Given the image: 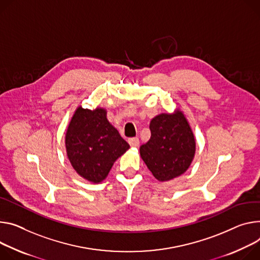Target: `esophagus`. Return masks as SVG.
Wrapping results in <instances>:
<instances>
[{
    "label": "esophagus",
    "instance_id": "obj_1",
    "mask_svg": "<svg viewBox=\"0 0 260 260\" xmlns=\"http://www.w3.org/2000/svg\"><path fill=\"white\" fill-rule=\"evenodd\" d=\"M128 143L132 147H138L140 145V141L139 138H131L128 139Z\"/></svg>",
    "mask_w": 260,
    "mask_h": 260
}]
</instances>
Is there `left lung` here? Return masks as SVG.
Returning a JSON list of instances; mask_svg holds the SVG:
<instances>
[{
	"mask_svg": "<svg viewBox=\"0 0 260 260\" xmlns=\"http://www.w3.org/2000/svg\"><path fill=\"white\" fill-rule=\"evenodd\" d=\"M151 137L140 147V154L152 175L168 181L183 174L194 158L196 141L183 113L155 116L149 125Z\"/></svg>",
	"mask_w": 260,
	"mask_h": 260,
	"instance_id": "8db88e82",
	"label": "left lung"
}]
</instances>
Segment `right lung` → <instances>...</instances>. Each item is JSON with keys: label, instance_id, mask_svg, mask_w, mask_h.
Listing matches in <instances>:
<instances>
[{"label": "right lung", "instance_id": "1", "mask_svg": "<svg viewBox=\"0 0 260 260\" xmlns=\"http://www.w3.org/2000/svg\"><path fill=\"white\" fill-rule=\"evenodd\" d=\"M65 146L68 159L76 172L93 183L108 176L115 160L129 145L108 121L102 108L79 107L66 131Z\"/></svg>", "mask_w": 260, "mask_h": 260}]
</instances>
